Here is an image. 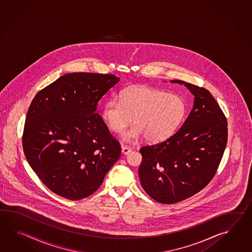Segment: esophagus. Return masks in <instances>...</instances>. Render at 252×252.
Wrapping results in <instances>:
<instances>
[{"instance_id": "obj_1", "label": "esophagus", "mask_w": 252, "mask_h": 252, "mask_svg": "<svg viewBox=\"0 0 252 252\" xmlns=\"http://www.w3.org/2000/svg\"><path fill=\"white\" fill-rule=\"evenodd\" d=\"M130 151H131V150H130V148L128 147V146H123V147H122V153H123L124 155H127Z\"/></svg>"}]
</instances>
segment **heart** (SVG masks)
Here are the masks:
<instances>
[{"label": "heart", "mask_w": 252, "mask_h": 252, "mask_svg": "<svg viewBox=\"0 0 252 252\" xmlns=\"http://www.w3.org/2000/svg\"><path fill=\"white\" fill-rule=\"evenodd\" d=\"M187 114L182 97L148 86H132L125 89L121 99L111 98L103 104L102 117L108 128L115 133L124 132L132 122L131 128L124 133L128 141L144 138L158 142L177 131Z\"/></svg>", "instance_id": "obj_1"}]
</instances>
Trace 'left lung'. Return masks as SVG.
Segmentation results:
<instances>
[{
  "label": "left lung",
  "mask_w": 252,
  "mask_h": 252,
  "mask_svg": "<svg viewBox=\"0 0 252 252\" xmlns=\"http://www.w3.org/2000/svg\"><path fill=\"white\" fill-rule=\"evenodd\" d=\"M194 95L193 107L182 127L169 138L140 148L139 177L145 192L171 204L203 190L214 178L228 140L224 113L207 89L184 81Z\"/></svg>",
  "instance_id": "obj_1"
}]
</instances>
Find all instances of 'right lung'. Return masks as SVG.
<instances>
[{
  "mask_svg": "<svg viewBox=\"0 0 252 252\" xmlns=\"http://www.w3.org/2000/svg\"><path fill=\"white\" fill-rule=\"evenodd\" d=\"M119 82L111 74L71 73L33 98L22 147L33 171L64 198L91 195L121 156V145L96 113L100 99Z\"/></svg>",
  "mask_w": 252,
  "mask_h": 252,
  "instance_id": "right-lung-1",
  "label": "right lung"
}]
</instances>
